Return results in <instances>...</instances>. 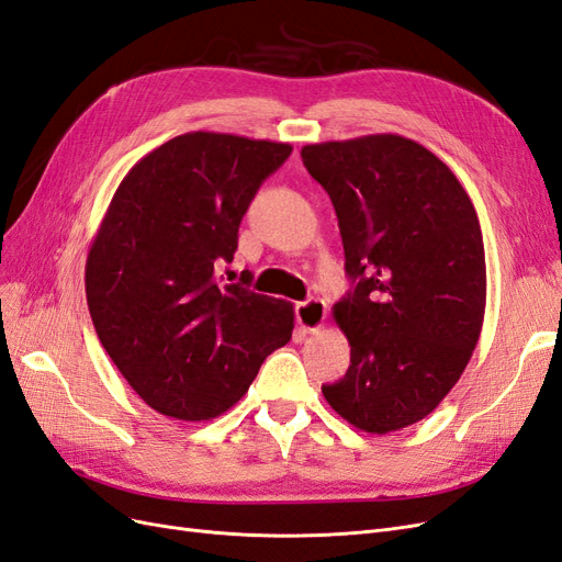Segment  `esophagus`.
Returning <instances> with one entry per match:
<instances>
[{
    "mask_svg": "<svg viewBox=\"0 0 562 562\" xmlns=\"http://www.w3.org/2000/svg\"><path fill=\"white\" fill-rule=\"evenodd\" d=\"M326 316H328V307L326 302L318 300V297H312L307 302H300L295 307V318H297V326L304 330V333H316L323 328V323H326Z\"/></svg>",
    "mask_w": 562,
    "mask_h": 562,
    "instance_id": "esophagus-1",
    "label": "esophagus"
}]
</instances>
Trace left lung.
I'll use <instances>...</instances> for the list:
<instances>
[{"instance_id":"1","label":"left lung","mask_w":562,"mask_h":562,"mask_svg":"<svg viewBox=\"0 0 562 562\" xmlns=\"http://www.w3.org/2000/svg\"><path fill=\"white\" fill-rule=\"evenodd\" d=\"M328 192L353 291L333 307L347 375L321 391L366 434L411 427L462 378L485 316L473 203L434 151L394 133L302 147Z\"/></svg>"}]
</instances>
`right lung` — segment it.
Masks as SVG:
<instances>
[{
    "label": "right lung",
    "mask_w": 562,
    "mask_h": 562,
    "mask_svg": "<svg viewBox=\"0 0 562 562\" xmlns=\"http://www.w3.org/2000/svg\"><path fill=\"white\" fill-rule=\"evenodd\" d=\"M288 143L194 131L151 149L110 201L87 258V302L110 359L149 407L201 422L239 401L291 342L293 304L220 285L239 225Z\"/></svg>",
    "instance_id": "obj_1"
}]
</instances>
